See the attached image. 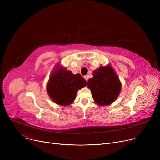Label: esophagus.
Wrapping results in <instances>:
<instances>
[{
    "label": "esophagus",
    "instance_id": "1",
    "mask_svg": "<svg viewBox=\"0 0 160 160\" xmlns=\"http://www.w3.org/2000/svg\"><path fill=\"white\" fill-rule=\"evenodd\" d=\"M84 78H85V80H86V81H88V79H89V76H88V75H86V76H84Z\"/></svg>",
    "mask_w": 160,
    "mask_h": 160
}]
</instances>
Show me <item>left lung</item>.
Instances as JSON below:
<instances>
[{"label":"left lung","instance_id":"left-lung-1","mask_svg":"<svg viewBox=\"0 0 160 160\" xmlns=\"http://www.w3.org/2000/svg\"><path fill=\"white\" fill-rule=\"evenodd\" d=\"M93 76L88 81V87L95 102L99 106L113 102L120 93L121 83L112 66H100L93 71Z\"/></svg>","mask_w":160,"mask_h":160}]
</instances>
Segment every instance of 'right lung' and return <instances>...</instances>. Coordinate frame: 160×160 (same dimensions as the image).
I'll return each mask as SVG.
<instances>
[{
    "label": "right lung",
    "instance_id": "1",
    "mask_svg": "<svg viewBox=\"0 0 160 160\" xmlns=\"http://www.w3.org/2000/svg\"><path fill=\"white\" fill-rule=\"evenodd\" d=\"M86 85V80L80 74H73L71 71L58 65L50 75L47 91L55 103L66 106L74 102L78 90Z\"/></svg>",
    "mask_w": 160,
    "mask_h": 160
}]
</instances>
